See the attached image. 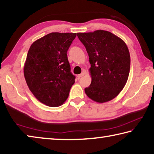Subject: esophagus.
Masks as SVG:
<instances>
[{"label":"esophagus","mask_w":154,"mask_h":154,"mask_svg":"<svg viewBox=\"0 0 154 154\" xmlns=\"http://www.w3.org/2000/svg\"><path fill=\"white\" fill-rule=\"evenodd\" d=\"M84 72H82L81 74L77 75V78H78V79H80V78L82 77L83 76H84Z\"/></svg>","instance_id":"34e87169"}]
</instances>
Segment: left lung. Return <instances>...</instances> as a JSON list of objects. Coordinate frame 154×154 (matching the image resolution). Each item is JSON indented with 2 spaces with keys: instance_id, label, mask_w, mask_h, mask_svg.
<instances>
[{
  "instance_id": "left-lung-1",
  "label": "left lung",
  "mask_w": 154,
  "mask_h": 154,
  "mask_svg": "<svg viewBox=\"0 0 154 154\" xmlns=\"http://www.w3.org/2000/svg\"><path fill=\"white\" fill-rule=\"evenodd\" d=\"M77 34L86 47L91 65L92 82L85 92L97 103L111 101L128 81L130 69L128 46L122 39L107 31Z\"/></svg>"
}]
</instances>
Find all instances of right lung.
Returning a JSON list of instances; mask_svg holds the SVG:
<instances>
[{"label":"right lung","instance_id":"obj_1","mask_svg":"<svg viewBox=\"0 0 154 154\" xmlns=\"http://www.w3.org/2000/svg\"><path fill=\"white\" fill-rule=\"evenodd\" d=\"M77 33H51L31 45L24 66L26 84L41 103L57 107L67 99L75 77L67 51Z\"/></svg>","mask_w":154,"mask_h":154}]
</instances>
